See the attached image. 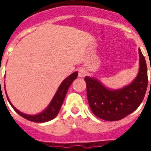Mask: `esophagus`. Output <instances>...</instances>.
I'll return each mask as SVG.
<instances>
[{
  "instance_id": "esophagus-1",
  "label": "esophagus",
  "mask_w": 151,
  "mask_h": 151,
  "mask_svg": "<svg viewBox=\"0 0 151 151\" xmlns=\"http://www.w3.org/2000/svg\"><path fill=\"white\" fill-rule=\"evenodd\" d=\"M86 75V71L85 69H79L78 77H80V78H83V77H85Z\"/></svg>"
}]
</instances>
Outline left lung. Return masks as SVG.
Instances as JSON below:
<instances>
[{
  "mask_svg": "<svg viewBox=\"0 0 151 151\" xmlns=\"http://www.w3.org/2000/svg\"><path fill=\"white\" fill-rule=\"evenodd\" d=\"M138 52L140 65L137 76L131 84L123 88L110 90L97 79L85 77L89 105L97 117L108 121L121 120L142 104L147 89L148 77L145 57L141 50Z\"/></svg>",
  "mask_w": 151,
  "mask_h": 151,
  "instance_id": "8db88e82",
  "label": "left lung"
}]
</instances>
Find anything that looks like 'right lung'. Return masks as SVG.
I'll return each instance as SVG.
<instances>
[{
  "label": "right lung",
  "mask_w": 151,
  "mask_h": 151,
  "mask_svg": "<svg viewBox=\"0 0 151 151\" xmlns=\"http://www.w3.org/2000/svg\"><path fill=\"white\" fill-rule=\"evenodd\" d=\"M78 77V72L73 73L71 75H69L68 78H66L60 85L58 87V90L56 91V94L54 95V97L52 99V101L49 104V105L47 107V108L43 111L41 113L37 114V115H27V114H24L19 111L18 109L13 106L9 99H8V101L12 106V108L14 109V111L18 113L21 116H22L25 119L28 120H31L33 122H38V123H42V122H47L49 120H52L55 117L57 116V114L59 112L60 109L61 108V105L63 104V101L65 99L66 93L68 91V89L69 88L70 85L72 84V82L74 81V79L77 78ZM1 82V81H0ZM7 96V95H6Z\"/></svg>",
  "instance_id": "add662e5"
}]
</instances>
